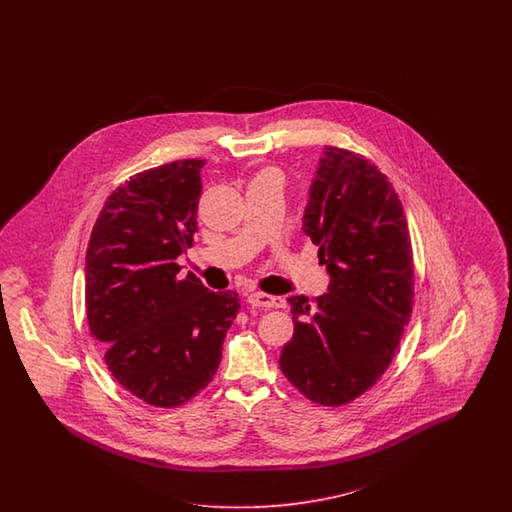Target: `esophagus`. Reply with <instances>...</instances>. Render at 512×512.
I'll return each instance as SVG.
<instances>
[{"label":"esophagus","mask_w":512,"mask_h":512,"mask_svg":"<svg viewBox=\"0 0 512 512\" xmlns=\"http://www.w3.org/2000/svg\"><path fill=\"white\" fill-rule=\"evenodd\" d=\"M248 302L251 306H263V308H283L285 300L281 296L266 295V293H249Z\"/></svg>","instance_id":"esophagus-1"}]
</instances>
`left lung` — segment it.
<instances>
[{
	"mask_svg": "<svg viewBox=\"0 0 512 512\" xmlns=\"http://www.w3.org/2000/svg\"><path fill=\"white\" fill-rule=\"evenodd\" d=\"M328 293L289 296L295 334L279 368L311 402H353L385 373L413 308V251L398 193L362 155L326 146L304 227Z\"/></svg>",
	"mask_w": 512,
	"mask_h": 512,
	"instance_id": "1",
	"label": "left lung"
}]
</instances>
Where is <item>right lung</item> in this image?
Returning <instances> with one entry per match:
<instances>
[{"label": "right lung", "mask_w": 512, "mask_h": 512, "mask_svg": "<svg viewBox=\"0 0 512 512\" xmlns=\"http://www.w3.org/2000/svg\"><path fill=\"white\" fill-rule=\"evenodd\" d=\"M184 159L131 176L112 191L86 251V313L116 381L142 402L176 407L216 375L240 310L176 259L193 246L201 169Z\"/></svg>", "instance_id": "1"}]
</instances>
